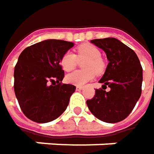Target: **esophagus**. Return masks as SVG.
<instances>
[{
	"mask_svg": "<svg viewBox=\"0 0 154 154\" xmlns=\"http://www.w3.org/2000/svg\"><path fill=\"white\" fill-rule=\"evenodd\" d=\"M82 88H83V87H82V86H77V91H80V90H82Z\"/></svg>",
	"mask_w": 154,
	"mask_h": 154,
	"instance_id": "obj_1",
	"label": "esophagus"
}]
</instances>
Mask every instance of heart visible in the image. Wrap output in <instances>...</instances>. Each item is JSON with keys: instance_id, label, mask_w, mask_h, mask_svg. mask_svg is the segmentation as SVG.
Returning a JSON list of instances; mask_svg holds the SVG:
<instances>
[{"instance_id": "heart-1", "label": "heart", "mask_w": 154, "mask_h": 154, "mask_svg": "<svg viewBox=\"0 0 154 154\" xmlns=\"http://www.w3.org/2000/svg\"><path fill=\"white\" fill-rule=\"evenodd\" d=\"M77 55L71 51L65 53L61 57L60 65L66 72H71L76 68L78 60H87L83 65L84 70L87 71H77L68 74L66 77L67 82L76 86H82L93 79L94 72H102L104 63L100 58V50L91 44L79 46L77 48Z\"/></svg>"}]
</instances>
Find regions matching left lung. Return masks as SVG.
<instances>
[{
    "label": "left lung",
    "mask_w": 154,
    "mask_h": 154,
    "mask_svg": "<svg viewBox=\"0 0 154 154\" xmlns=\"http://www.w3.org/2000/svg\"><path fill=\"white\" fill-rule=\"evenodd\" d=\"M106 53L109 63L99 82L111 89H95L86 101L91 113L106 123H118L126 119L141 94L142 67L134 51L113 37L91 40Z\"/></svg>",
    "instance_id": "1"
}]
</instances>
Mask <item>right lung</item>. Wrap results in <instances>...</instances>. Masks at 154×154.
<instances>
[{
    "mask_svg": "<svg viewBox=\"0 0 154 154\" xmlns=\"http://www.w3.org/2000/svg\"><path fill=\"white\" fill-rule=\"evenodd\" d=\"M73 46L66 41L48 39L20 54L14 68V92L29 119L48 123L66 111L76 87L61 83L65 72L60 60Z\"/></svg>",
    "mask_w": 154,
    "mask_h": 154,
    "instance_id": "add662e5",
    "label": "right lung"
}]
</instances>
